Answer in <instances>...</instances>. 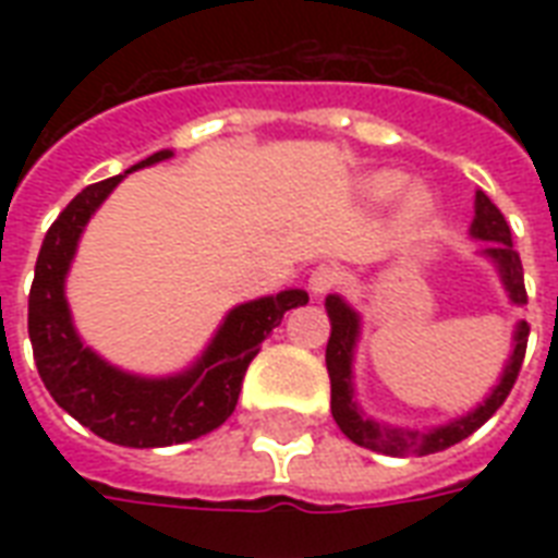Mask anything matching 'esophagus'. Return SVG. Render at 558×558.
Masks as SVG:
<instances>
[{
    "instance_id": "1",
    "label": "esophagus",
    "mask_w": 558,
    "mask_h": 558,
    "mask_svg": "<svg viewBox=\"0 0 558 558\" xmlns=\"http://www.w3.org/2000/svg\"><path fill=\"white\" fill-rule=\"evenodd\" d=\"M341 280H344V275L336 266L324 263V266H315V271L310 275V289H313L315 295H327V292L341 287Z\"/></svg>"
}]
</instances>
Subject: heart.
<instances>
[{"instance_id": "heart-1", "label": "heart", "mask_w": 558, "mask_h": 558, "mask_svg": "<svg viewBox=\"0 0 558 558\" xmlns=\"http://www.w3.org/2000/svg\"><path fill=\"white\" fill-rule=\"evenodd\" d=\"M405 185V179L399 177V173H390V170H381V173H373L371 179L365 182V196L371 202H385L390 196H397ZM432 208V196L423 191V187H414V191H408L405 196V210L408 217H425V210Z\"/></svg>"}]
</instances>
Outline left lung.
Instances as JSON below:
<instances>
[{"instance_id": "left-lung-1", "label": "left lung", "mask_w": 558, "mask_h": 558, "mask_svg": "<svg viewBox=\"0 0 558 558\" xmlns=\"http://www.w3.org/2000/svg\"><path fill=\"white\" fill-rule=\"evenodd\" d=\"M472 236L477 240H489L486 254L498 263L504 287L510 292L515 304H527V289H524V269H521L519 252L512 248V234L507 219L498 210L484 191H477L475 196V222H472ZM327 315H330L332 332L327 341V373H330V411L332 420L339 423V428L348 434L350 440L365 446V449L381 451L390 458H408V454H434L454 446V442L466 440L469 434H475L489 416L504 405V399L510 397L512 385L519 379L521 362L527 353V322L519 324L515 330V350H512L510 362L504 367V376L498 381V388L493 390V397L486 399L484 405L475 408L472 414L460 416L454 423L434 428V432H408V428H393V425L373 423L367 416L359 414L356 402H353V381H350V365H353V344L359 336V318L341 298H327Z\"/></svg>"}]
</instances>
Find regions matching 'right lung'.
Masks as SVG:
<instances>
[{
  "mask_svg": "<svg viewBox=\"0 0 558 558\" xmlns=\"http://www.w3.org/2000/svg\"><path fill=\"white\" fill-rule=\"evenodd\" d=\"M161 159H170V150L153 153L133 170ZM121 179L83 187L46 231L28 292V339L39 379L57 405L104 440L130 449H156L196 440L226 423L234 414L248 362L283 322V313L304 306L310 295L304 289H287L231 310L205 356L182 376L138 379L109 367L77 339L63 280L83 226Z\"/></svg>",
  "mask_w": 558,
  "mask_h": 558,
  "instance_id": "1",
  "label": "right lung"
}]
</instances>
